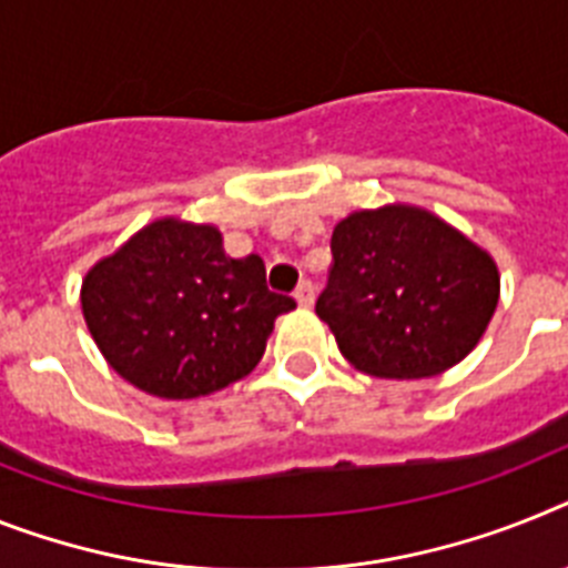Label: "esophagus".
I'll use <instances>...</instances> for the list:
<instances>
[{
    "label": "esophagus",
    "mask_w": 568,
    "mask_h": 568,
    "mask_svg": "<svg viewBox=\"0 0 568 568\" xmlns=\"http://www.w3.org/2000/svg\"><path fill=\"white\" fill-rule=\"evenodd\" d=\"M294 297H297L300 306L308 308L314 303V285L308 283V280H303V283L297 285V292H294Z\"/></svg>",
    "instance_id": "obj_1"
}]
</instances>
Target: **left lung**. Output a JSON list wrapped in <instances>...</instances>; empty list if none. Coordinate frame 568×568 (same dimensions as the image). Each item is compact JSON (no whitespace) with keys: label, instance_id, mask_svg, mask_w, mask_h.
<instances>
[{"label":"left lung","instance_id":"8db88e82","mask_svg":"<svg viewBox=\"0 0 568 568\" xmlns=\"http://www.w3.org/2000/svg\"><path fill=\"white\" fill-rule=\"evenodd\" d=\"M499 303L494 256L416 204L355 211L332 231L317 317L375 378H430L468 357Z\"/></svg>","mask_w":568,"mask_h":568}]
</instances>
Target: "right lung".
I'll list each match as a JSON object with an SVG mask.
<instances>
[{
    "label": "right lung",
    "instance_id": "obj_1",
    "mask_svg": "<svg viewBox=\"0 0 568 568\" xmlns=\"http://www.w3.org/2000/svg\"><path fill=\"white\" fill-rule=\"evenodd\" d=\"M80 306L114 373L184 402L245 378L297 303L268 292L262 256H227L216 225L164 216L85 271Z\"/></svg>",
    "mask_w": 568,
    "mask_h": 568
}]
</instances>
